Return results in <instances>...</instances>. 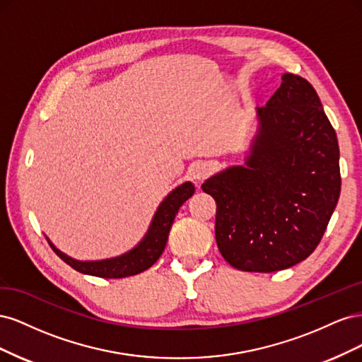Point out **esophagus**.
Listing matches in <instances>:
<instances>
[{"label": "esophagus", "mask_w": 362, "mask_h": 362, "mask_svg": "<svg viewBox=\"0 0 362 362\" xmlns=\"http://www.w3.org/2000/svg\"><path fill=\"white\" fill-rule=\"evenodd\" d=\"M211 173V166L205 161H196L189 168V177L194 181H202Z\"/></svg>", "instance_id": "obj_1"}]
</instances>
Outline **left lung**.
<instances>
[{
	"mask_svg": "<svg viewBox=\"0 0 362 362\" xmlns=\"http://www.w3.org/2000/svg\"><path fill=\"white\" fill-rule=\"evenodd\" d=\"M245 166L202 184L216 204V242L245 272L270 273L308 258L335 210L341 177L335 129L305 78L284 74L266 107Z\"/></svg>",
	"mask_w": 362,
	"mask_h": 362,
	"instance_id": "left-lung-1",
	"label": "left lung"
}]
</instances>
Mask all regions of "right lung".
<instances>
[{"label": "right lung", "mask_w": 362, "mask_h": 362, "mask_svg": "<svg viewBox=\"0 0 362 362\" xmlns=\"http://www.w3.org/2000/svg\"><path fill=\"white\" fill-rule=\"evenodd\" d=\"M193 193L194 185L192 182H184L178 185L175 190H172L160 204L144 240H141L134 249H131L127 254L116 258H108L101 261H78L68 257L66 254H63V252L54 246L48 238L47 240L52 250L56 252L66 264H69L76 272L84 273V275L100 276L107 279L133 276L149 269L160 258L164 247H166L175 216H177L180 206L189 198H192Z\"/></svg>", "instance_id": "1"}]
</instances>
